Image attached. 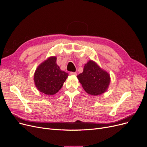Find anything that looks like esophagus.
Segmentation results:
<instances>
[{
  "label": "esophagus",
  "mask_w": 147,
  "mask_h": 147,
  "mask_svg": "<svg viewBox=\"0 0 147 147\" xmlns=\"http://www.w3.org/2000/svg\"><path fill=\"white\" fill-rule=\"evenodd\" d=\"M69 74H70L71 75H74V76H76L77 75V73H76V72H70V73H69Z\"/></svg>",
  "instance_id": "1"
}]
</instances>
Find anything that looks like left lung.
<instances>
[{"label":"left lung","instance_id":"8db88e82","mask_svg":"<svg viewBox=\"0 0 147 147\" xmlns=\"http://www.w3.org/2000/svg\"><path fill=\"white\" fill-rule=\"evenodd\" d=\"M78 78L84 90L94 96L105 92L110 82L109 73L91 60L84 66L83 73L78 76Z\"/></svg>","mask_w":147,"mask_h":147}]
</instances>
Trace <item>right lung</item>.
<instances>
[{"label":"right lung","mask_w":147,"mask_h":147,"mask_svg":"<svg viewBox=\"0 0 147 147\" xmlns=\"http://www.w3.org/2000/svg\"><path fill=\"white\" fill-rule=\"evenodd\" d=\"M68 74L61 70L57 64V58L52 57L37 67L34 75L37 89L48 95L55 94L60 90Z\"/></svg>","instance_id":"right-lung-1"}]
</instances>
